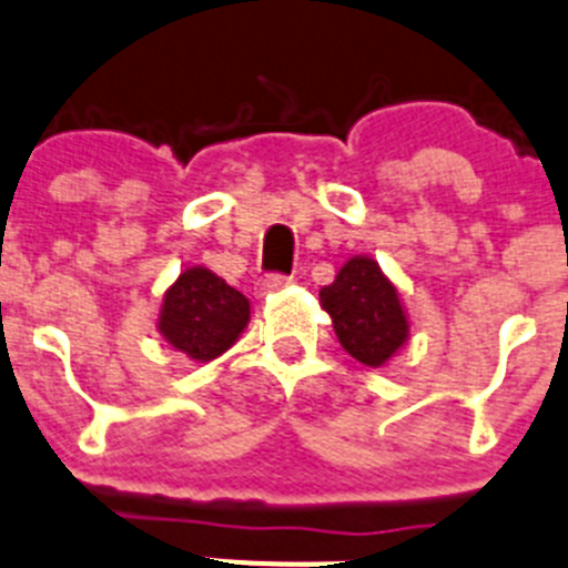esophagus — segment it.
<instances>
[{
	"instance_id": "obj_1",
	"label": "esophagus",
	"mask_w": 568,
	"mask_h": 568,
	"mask_svg": "<svg viewBox=\"0 0 568 568\" xmlns=\"http://www.w3.org/2000/svg\"><path fill=\"white\" fill-rule=\"evenodd\" d=\"M288 283H291V277H285V274H266V277L257 283V291L260 294H272V291L285 288Z\"/></svg>"
}]
</instances>
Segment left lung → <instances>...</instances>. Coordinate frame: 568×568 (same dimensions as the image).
<instances>
[{
    "mask_svg": "<svg viewBox=\"0 0 568 568\" xmlns=\"http://www.w3.org/2000/svg\"><path fill=\"white\" fill-rule=\"evenodd\" d=\"M338 342L356 362L384 367L409 338V316L392 280L373 257L356 254L320 291Z\"/></svg>",
    "mask_w": 568,
    "mask_h": 568,
    "instance_id": "left-lung-1",
    "label": "left lung"
}]
</instances>
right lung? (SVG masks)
<instances>
[{"label":"right lung","mask_w":568,"mask_h":568,"mask_svg":"<svg viewBox=\"0 0 568 568\" xmlns=\"http://www.w3.org/2000/svg\"><path fill=\"white\" fill-rule=\"evenodd\" d=\"M248 325V300L210 268L193 266L164 291L159 333L193 362H212L241 338Z\"/></svg>","instance_id":"right-lung-1"}]
</instances>
